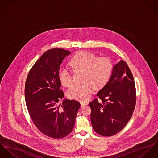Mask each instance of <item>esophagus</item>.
Listing matches in <instances>:
<instances>
[{
	"label": "esophagus",
	"instance_id": "esophagus-1",
	"mask_svg": "<svg viewBox=\"0 0 158 158\" xmlns=\"http://www.w3.org/2000/svg\"><path fill=\"white\" fill-rule=\"evenodd\" d=\"M87 105V104L85 103V102H81V106H85V105Z\"/></svg>",
	"mask_w": 158,
	"mask_h": 158
}]
</instances>
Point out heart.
I'll return each mask as SVG.
<instances>
[{"instance_id":"heart-1","label":"heart","mask_w":158,"mask_h":158,"mask_svg":"<svg viewBox=\"0 0 158 158\" xmlns=\"http://www.w3.org/2000/svg\"><path fill=\"white\" fill-rule=\"evenodd\" d=\"M69 65L74 72L81 71L82 75L81 84L71 86L67 90V96L73 99L84 101L91 93L93 87L98 89L104 87L109 81L113 71V64L108 57H98L94 54L82 52L74 55L69 61ZM58 77L60 82L64 87H69L72 82L68 69L61 68Z\"/></svg>"}]
</instances>
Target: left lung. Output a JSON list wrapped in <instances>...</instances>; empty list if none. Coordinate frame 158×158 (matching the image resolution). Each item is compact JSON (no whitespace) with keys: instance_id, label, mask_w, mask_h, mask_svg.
I'll return each instance as SVG.
<instances>
[{"instance_id":"left-lung-1","label":"left lung","mask_w":158,"mask_h":158,"mask_svg":"<svg viewBox=\"0 0 158 158\" xmlns=\"http://www.w3.org/2000/svg\"><path fill=\"white\" fill-rule=\"evenodd\" d=\"M97 96L99 99L89 104L93 128L102 136H113L128 123L136 104L134 79L125 62L121 60L113 66L109 81Z\"/></svg>"}]
</instances>
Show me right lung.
Segmentation results:
<instances>
[{
    "instance_id": "obj_1",
    "label": "right lung",
    "mask_w": 158,
    "mask_h": 158,
    "mask_svg": "<svg viewBox=\"0 0 158 158\" xmlns=\"http://www.w3.org/2000/svg\"><path fill=\"white\" fill-rule=\"evenodd\" d=\"M70 54L60 48L45 52L30 71L25 86L26 105L32 121L40 132L56 139L72 131L81 106L75 100L62 99L64 93L60 89V66ZM60 99L63 101L59 104Z\"/></svg>"
}]
</instances>
